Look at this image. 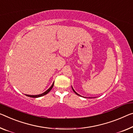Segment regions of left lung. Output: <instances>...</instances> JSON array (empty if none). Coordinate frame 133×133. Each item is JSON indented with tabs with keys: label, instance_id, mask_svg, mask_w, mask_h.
<instances>
[{
	"label": "left lung",
	"instance_id": "obj_1",
	"mask_svg": "<svg viewBox=\"0 0 133 133\" xmlns=\"http://www.w3.org/2000/svg\"><path fill=\"white\" fill-rule=\"evenodd\" d=\"M72 90L74 91V92L75 94H76V95H78V96H80V95H78V94L76 92V91H75L74 90V89H73V88H72ZM81 97H82V96H81ZM89 98H91V97H89Z\"/></svg>",
	"mask_w": 133,
	"mask_h": 133
}]
</instances>
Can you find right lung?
I'll return each mask as SVG.
<instances>
[{
  "instance_id": "right-lung-1",
  "label": "right lung",
  "mask_w": 133,
  "mask_h": 133,
  "mask_svg": "<svg viewBox=\"0 0 133 133\" xmlns=\"http://www.w3.org/2000/svg\"><path fill=\"white\" fill-rule=\"evenodd\" d=\"M54 83L52 84V85H51V87L49 88V89L47 90L46 91H44V93H43L42 94H40V95H25L26 96L28 97H34V98H37V97H41V96H44L46 95V94H48L49 91L51 90V89H52V87H54Z\"/></svg>"
}]
</instances>
